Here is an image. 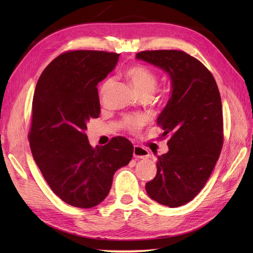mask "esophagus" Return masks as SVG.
<instances>
[{
  "mask_svg": "<svg viewBox=\"0 0 253 253\" xmlns=\"http://www.w3.org/2000/svg\"><path fill=\"white\" fill-rule=\"evenodd\" d=\"M133 155L135 158H138V159H144V158H148L150 156L149 151L145 150L142 147H139V145H135L134 147Z\"/></svg>",
  "mask_w": 253,
  "mask_h": 253,
  "instance_id": "1",
  "label": "esophagus"
}]
</instances>
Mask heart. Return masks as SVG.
Listing matches in <instances>:
<instances>
[{
	"mask_svg": "<svg viewBox=\"0 0 253 253\" xmlns=\"http://www.w3.org/2000/svg\"><path fill=\"white\" fill-rule=\"evenodd\" d=\"M126 77L133 84L134 89L136 93L140 95H150L154 93V90L157 85V76L155 73H153L148 67L143 65H135L129 67L126 73ZM113 85V79H108L100 88V96L103 98L109 89ZM147 122V118L141 115L137 116H127L122 121L125 128L128 129L131 132H137L138 129L143 126Z\"/></svg>",
	"mask_w": 253,
	"mask_h": 253,
	"instance_id": "heart-1",
	"label": "heart"
}]
</instances>
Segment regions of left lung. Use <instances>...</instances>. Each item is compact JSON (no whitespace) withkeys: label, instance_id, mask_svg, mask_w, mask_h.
<instances>
[{"label":"left lung","instance_id":"1","mask_svg":"<svg viewBox=\"0 0 253 253\" xmlns=\"http://www.w3.org/2000/svg\"><path fill=\"white\" fill-rule=\"evenodd\" d=\"M166 72L171 93L157 125L170 136L169 151L157 156V174L148 195L175 208L201 192L223 147V111L217 84L197 59L181 50H148L136 55Z\"/></svg>","mask_w":253,"mask_h":253}]
</instances>
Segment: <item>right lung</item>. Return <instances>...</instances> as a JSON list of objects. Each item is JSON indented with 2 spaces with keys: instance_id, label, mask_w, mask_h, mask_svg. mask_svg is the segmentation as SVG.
<instances>
[{
  "instance_id": "obj_1",
  "label": "right lung",
  "mask_w": 253,
  "mask_h": 253,
  "mask_svg": "<svg viewBox=\"0 0 253 253\" xmlns=\"http://www.w3.org/2000/svg\"><path fill=\"white\" fill-rule=\"evenodd\" d=\"M115 52L75 50L45 68L33 100L30 149L52 192L66 204L91 208L108 196L113 176L133 156V144L114 137L93 148L85 131L100 114L97 84L118 62Z\"/></svg>"
}]
</instances>
